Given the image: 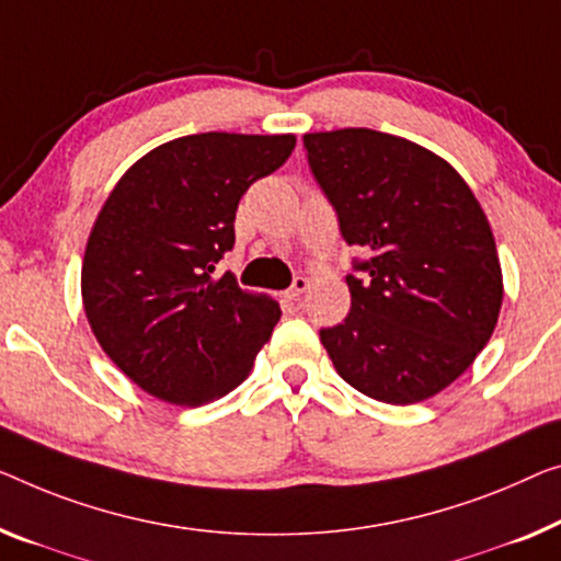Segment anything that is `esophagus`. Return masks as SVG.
Masks as SVG:
<instances>
[{"mask_svg": "<svg viewBox=\"0 0 561 561\" xmlns=\"http://www.w3.org/2000/svg\"><path fill=\"white\" fill-rule=\"evenodd\" d=\"M307 287H309L307 277H295V282H291V287L284 291V297H287V299H299L307 291Z\"/></svg>", "mask_w": 561, "mask_h": 561, "instance_id": "1", "label": "esophagus"}]
</instances>
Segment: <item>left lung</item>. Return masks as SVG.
<instances>
[{"label":"left lung","instance_id":"left-lung-1","mask_svg":"<svg viewBox=\"0 0 561 561\" xmlns=\"http://www.w3.org/2000/svg\"><path fill=\"white\" fill-rule=\"evenodd\" d=\"M307 163L350 247L353 305L322 328L334 370L363 396L411 405L471 367L504 284L494 233L466 181L431 150L370 128L307 133Z\"/></svg>","mask_w":561,"mask_h":561}]
</instances>
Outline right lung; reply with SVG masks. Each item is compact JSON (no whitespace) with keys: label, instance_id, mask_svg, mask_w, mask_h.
<instances>
[{"label":"right lung","instance_id":"add662e5","mask_svg":"<svg viewBox=\"0 0 561 561\" xmlns=\"http://www.w3.org/2000/svg\"><path fill=\"white\" fill-rule=\"evenodd\" d=\"M295 136L198 133L150 150L107 196L82 262V305L107 357L150 396L201 405L252 370L282 309L216 279L254 181Z\"/></svg>","mask_w":561,"mask_h":561}]
</instances>
